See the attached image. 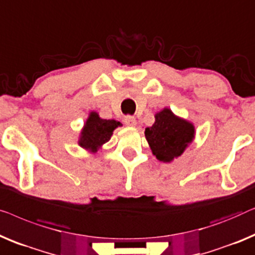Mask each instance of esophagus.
<instances>
[{
	"mask_svg": "<svg viewBox=\"0 0 255 255\" xmlns=\"http://www.w3.org/2000/svg\"><path fill=\"white\" fill-rule=\"evenodd\" d=\"M124 123L128 127H135L136 126V119L132 116H126V117H125Z\"/></svg>",
	"mask_w": 255,
	"mask_h": 255,
	"instance_id": "1",
	"label": "esophagus"
}]
</instances>
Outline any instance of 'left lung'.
<instances>
[{
	"label": "left lung",
	"mask_w": 255,
	"mask_h": 255,
	"mask_svg": "<svg viewBox=\"0 0 255 255\" xmlns=\"http://www.w3.org/2000/svg\"><path fill=\"white\" fill-rule=\"evenodd\" d=\"M155 124L145 128V138L156 158L170 163L181 156L195 135L194 126L164 109L155 116Z\"/></svg>",
	"instance_id": "obj_1"
}]
</instances>
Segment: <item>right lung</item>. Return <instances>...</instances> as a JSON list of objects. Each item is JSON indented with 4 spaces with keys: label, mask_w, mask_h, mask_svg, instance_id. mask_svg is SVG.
Listing matches in <instances>:
<instances>
[{
    "label": "right lung",
    "mask_w": 255,
    "mask_h": 255,
    "mask_svg": "<svg viewBox=\"0 0 255 255\" xmlns=\"http://www.w3.org/2000/svg\"><path fill=\"white\" fill-rule=\"evenodd\" d=\"M118 126H121L119 121L102 119L98 113L91 112L81 131L78 144L91 152H97V150L111 138Z\"/></svg>",
    "instance_id": "add662e5"
}]
</instances>
